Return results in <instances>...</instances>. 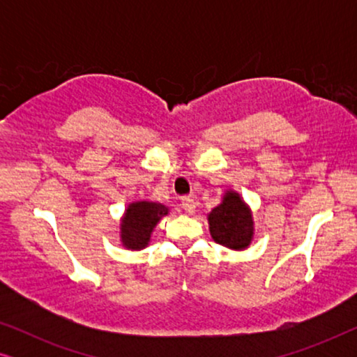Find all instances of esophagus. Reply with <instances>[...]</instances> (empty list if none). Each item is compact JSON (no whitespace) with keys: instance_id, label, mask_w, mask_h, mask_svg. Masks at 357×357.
I'll use <instances>...</instances> for the list:
<instances>
[{"instance_id":"34e87169","label":"esophagus","mask_w":357,"mask_h":357,"mask_svg":"<svg viewBox=\"0 0 357 357\" xmlns=\"http://www.w3.org/2000/svg\"><path fill=\"white\" fill-rule=\"evenodd\" d=\"M182 208L185 209L187 214H193L195 213V199L190 197H183L182 198Z\"/></svg>"}]
</instances>
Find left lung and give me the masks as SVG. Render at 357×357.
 Here are the masks:
<instances>
[{"mask_svg": "<svg viewBox=\"0 0 357 357\" xmlns=\"http://www.w3.org/2000/svg\"><path fill=\"white\" fill-rule=\"evenodd\" d=\"M209 232L214 242L234 250H243L250 245L253 237V219L250 209L241 195L227 192L222 203L209 213Z\"/></svg>", "mask_w": 357, "mask_h": 357, "instance_id": "left-lung-1", "label": "left lung"}]
</instances>
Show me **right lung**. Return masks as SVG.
<instances>
[{
    "label": "right lung",
    "instance_id": "right-lung-1",
    "mask_svg": "<svg viewBox=\"0 0 357 357\" xmlns=\"http://www.w3.org/2000/svg\"><path fill=\"white\" fill-rule=\"evenodd\" d=\"M169 209L160 203H131L121 219V242L130 250H141L149 243L151 232Z\"/></svg>",
    "mask_w": 357,
    "mask_h": 357
}]
</instances>
